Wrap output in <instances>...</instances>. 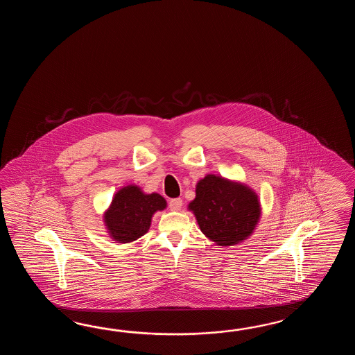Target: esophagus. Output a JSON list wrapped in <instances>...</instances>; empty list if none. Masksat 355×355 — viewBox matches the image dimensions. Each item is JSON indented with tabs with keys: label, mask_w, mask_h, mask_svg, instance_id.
<instances>
[{
	"label": "esophagus",
	"mask_w": 355,
	"mask_h": 355,
	"mask_svg": "<svg viewBox=\"0 0 355 355\" xmlns=\"http://www.w3.org/2000/svg\"><path fill=\"white\" fill-rule=\"evenodd\" d=\"M168 207H170L171 211H180L181 207H182V200H181L180 198L171 199V200L168 202Z\"/></svg>",
	"instance_id": "34e87169"
}]
</instances>
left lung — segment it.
<instances>
[{"label": "left lung", "instance_id": "1", "mask_svg": "<svg viewBox=\"0 0 355 355\" xmlns=\"http://www.w3.org/2000/svg\"><path fill=\"white\" fill-rule=\"evenodd\" d=\"M196 199L188 205L209 240L234 246L254 232L261 208L257 193L248 185L207 175L196 184Z\"/></svg>", "mask_w": 355, "mask_h": 355}]
</instances>
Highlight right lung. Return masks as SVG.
<instances>
[{
  "instance_id": "1",
  "label": "right lung",
  "mask_w": 355,
  "mask_h": 355,
  "mask_svg": "<svg viewBox=\"0 0 355 355\" xmlns=\"http://www.w3.org/2000/svg\"><path fill=\"white\" fill-rule=\"evenodd\" d=\"M166 205L165 198L157 193L144 194L137 185L124 187L114 196L104 214L106 230L119 243L136 241L148 232L152 216Z\"/></svg>"
}]
</instances>
